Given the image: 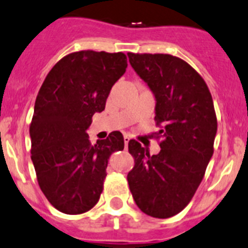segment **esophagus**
Listing matches in <instances>:
<instances>
[{
  "label": "esophagus",
  "mask_w": 248,
  "mask_h": 248,
  "mask_svg": "<svg viewBox=\"0 0 248 248\" xmlns=\"http://www.w3.org/2000/svg\"><path fill=\"white\" fill-rule=\"evenodd\" d=\"M129 140H131V138L128 137V136H124V147L127 148V145H128V142H129Z\"/></svg>",
  "instance_id": "34e87169"
}]
</instances>
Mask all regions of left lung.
Wrapping results in <instances>:
<instances>
[{
  "mask_svg": "<svg viewBox=\"0 0 248 248\" xmlns=\"http://www.w3.org/2000/svg\"><path fill=\"white\" fill-rule=\"evenodd\" d=\"M135 68L156 100L155 124L160 152L150 155L131 140L135 166L127 175L136 204L153 218L179 214L193 198L214 153L218 128L212 94L191 64L169 54L128 52Z\"/></svg>",
  "mask_w": 248,
  "mask_h": 248,
  "instance_id": "left-lung-1",
  "label": "left lung"
}]
</instances>
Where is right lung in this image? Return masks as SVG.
Returning a JSON list of instances; mask_svg holds the SVG:
<instances>
[{
  "instance_id": "obj_1",
  "label": "right lung",
  "mask_w": 248,
  "mask_h": 248,
  "mask_svg": "<svg viewBox=\"0 0 248 248\" xmlns=\"http://www.w3.org/2000/svg\"><path fill=\"white\" fill-rule=\"evenodd\" d=\"M126 68L124 52L76 51L51 68L39 90L29 128L31 160L40 189L64 214H82L98 203L108 156L124 149L119 131L96 144L85 131Z\"/></svg>"
}]
</instances>
